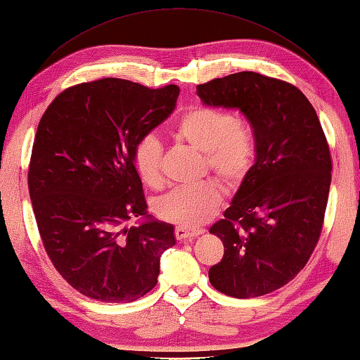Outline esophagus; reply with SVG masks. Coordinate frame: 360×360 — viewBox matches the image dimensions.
Instances as JSON below:
<instances>
[{
    "label": "esophagus",
    "instance_id": "esophagus-1",
    "mask_svg": "<svg viewBox=\"0 0 360 360\" xmlns=\"http://www.w3.org/2000/svg\"><path fill=\"white\" fill-rule=\"evenodd\" d=\"M202 233H203L202 228H186V226H177L174 231L177 240H186V238H193Z\"/></svg>",
    "mask_w": 360,
    "mask_h": 360
}]
</instances>
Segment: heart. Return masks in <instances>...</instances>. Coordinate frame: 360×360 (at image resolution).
<instances>
[{"label":"heart","instance_id":"obj_1","mask_svg":"<svg viewBox=\"0 0 360 360\" xmlns=\"http://www.w3.org/2000/svg\"><path fill=\"white\" fill-rule=\"evenodd\" d=\"M175 139L205 154V169H210L228 191H236L250 175L257 143L251 126L237 114L212 106H191L174 127ZM132 162L141 181L158 188L163 181V146L155 135H143L135 141ZM221 189L215 180L179 186L160 197L154 211L165 221L181 226H198L217 212Z\"/></svg>","mask_w":360,"mask_h":360}]
</instances>
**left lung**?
Returning a JSON list of instances; mask_svg holds the SVG:
<instances>
[{
	"label": "left lung",
	"mask_w": 360,
	"mask_h": 360,
	"mask_svg": "<svg viewBox=\"0 0 360 360\" xmlns=\"http://www.w3.org/2000/svg\"><path fill=\"white\" fill-rule=\"evenodd\" d=\"M197 95L205 105L240 109L257 143L250 175L210 228L225 246L210 282L237 299L269 294L300 273L321 237L333 169L328 141L313 105L283 79L237 72L198 84Z\"/></svg>",
	"instance_id": "1"
}]
</instances>
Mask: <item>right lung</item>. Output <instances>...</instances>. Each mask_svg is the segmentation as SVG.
I'll return each mask as SVG.
<instances>
[{
  "label": "right lung",
  "mask_w": 360,
  "mask_h": 360,
  "mask_svg": "<svg viewBox=\"0 0 360 360\" xmlns=\"http://www.w3.org/2000/svg\"><path fill=\"white\" fill-rule=\"evenodd\" d=\"M179 94L175 84L101 78L68 87L39 120L27 174L37 226L55 269L86 297H143L175 245L172 225L148 215L132 149L169 117ZM135 217L148 221L127 229Z\"/></svg>",
  "instance_id": "obj_1"
}]
</instances>
